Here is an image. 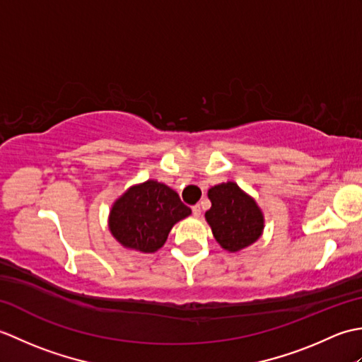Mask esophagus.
<instances>
[{"instance_id": "esophagus-1", "label": "esophagus", "mask_w": 362, "mask_h": 362, "mask_svg": "<svg viewBox=\"0 0 362 362\" xmlns=\"http://www.w3.org/2000/svg\"><path fill=\"white\" fill-rule=\"evenodd\" d=\"M193 214H194L196 218L201 216V214H202V206L199 205V204H197V205H194V206H193Z\"/></svg>"}]
</instances>
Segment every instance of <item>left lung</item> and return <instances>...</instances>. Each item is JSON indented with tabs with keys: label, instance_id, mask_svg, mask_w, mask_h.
<instances>
[{
	"label": "left lung",
	"instance_id": "1",
	"mask_svg": "<svg viewBox=\"0 0 362 362\" xmlns=\"http://www.w3.org/2000/svg\"><path fill=\"white\" fill-rule=\"evenodd\" d=\"M211 209L205 219L214 240L227 252H240L259 240L264 214L257 201L235 182H222L209 189Z\"/></svg>",
	"mask_w": 362,
	"mask_h": 362
}]
</instances>
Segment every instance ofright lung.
Returning a JSON list of instances; mask_svg holds the SVG:
<instances>
[{"label": "right lung", "mask_w": 362, "mask_h": 362, "mask_svg": "<svg viewBox=\"0 0 362 362\" xmlns=\"http://www.w3.org/2000/svg\"><path fill=\"white\" fill-rule=\"evenodd\" d=\"M189 214L191 209L173 188L149 179L127 188L112 204L109 230L124 249L153 253L163 247L177 222Z\"/></svg>", "instance_id": "1"}]
</instances>
